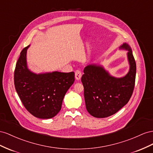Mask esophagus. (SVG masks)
I'll return each instance as SVG.
<instances>
[{
    "label": "esophagus",
    "mask_w": 153,
    "mask_h": 153,
    "mask_svg": "<svg viewBox=\"0 0 153 153\" xmlns=\"http://www.w3.org/2000/svg\"><path fill=\"white\" fill-rule=\"evenodd\" d=\"M82 76V74L81 72L79 70H77V71L75 72V77L77 80H79Z\"/></svg>",
    "instance_id": "esophagus-1"
}]
</instances>
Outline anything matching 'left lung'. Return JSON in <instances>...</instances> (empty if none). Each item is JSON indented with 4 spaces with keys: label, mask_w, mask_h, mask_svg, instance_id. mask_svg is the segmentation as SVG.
Wrapping results in <instances>:
<instances>
[{
    "label": "left lung",
    "mask_w": 153,
    "mask_h": 153,
    "mask_svg": "<svg viewBox=\"0 0 153 153\" xmlns=\"http://www.w3.org/2000/svg\"><path fill=\"white\" fill-rule=\"evenodd\" d=\"M120 49L128 51L130 65L127 75L121 78L111 76L102 67L90 65L81 77L87 111L96 118L115 114L128 102L133 92L136 77V62L132 50L124 43Z\"/></svg>",
    "instance_id": "left-lung-1"
}]
</instances>
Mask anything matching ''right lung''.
Instances as JSON below:
<instances>
[{"mask_svg":"<svg viewBox=\"0 0 153 153\" xmlns=\"http://www.w3.org/2000/svg\"><path fill=\"white\" fill-rule=\"evenodd\" d=\"M24 48L17 61L14 84L23 105L39 119H51L61 110L64 96L75 81L74 72H53L36 74L27 68Z\"/></svg>","mask_w":153,"mask_h":153,"instance_id":"right-lung-1","label":"right lung"}]
</instances>
